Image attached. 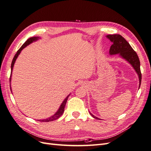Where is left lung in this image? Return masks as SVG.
<instances>
[{
    "label": "left lung",
    "instance_id": "obj_1",
    "mask_svg": "<svg viewBox=\"0 0 151 151\" xmlns=\"http://www.w3.org/2000/svg\"><path fill=\"white\" fill-rule=\"evenodd\" d=\"M106 37L112 42V45L109 48V54L116 55L119 53L120 56L130 63L134 67L139 78V88L141 84L142 74L140 72V63L137 54L132 48L130 45L127 42L126 40L120 35H108ZM91 115L95 119L99 120L96 116L92 115L90 112Z\"/></svg>",
    "mask_w": 151,
    "mask_h": 151
}]
</instances>
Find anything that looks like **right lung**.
<instances>
[{
    "instance_id": "1",
    "label": "right lung",
    "mask_w": 151,
    "mask_h": 151,
    "mask_svg": "<svg viewBox=\"0 0 151 151\" xmlns=\"http://www.w3.org/2000/svg\"><path fill=\"white\" fill-rule=\"evenodd\" d=\"M39 37H36V36H35V37H31L29 39L27 40L26 42L22 45V47L17 50V53H16L15 56L14 57L13 59H12V63H11V77H10V83H11V75H12V69H13V67H14V63L16 60V59L18 57V55L20 54L21 50L23 49L24 48H25L26 46H28V45H29L30 43H33V42H35V41H36L37 40H38ZM11 86V84H10ZM10 88H11V86H10ZM69 95H68L67 98L64 99V101H63V103H62V104L60 105V108H59V109H58V111L54 114V115L52 116H50V118H47V119H43V120H38V121L40 122H52V121H53V120H57L58 118H59V117H60V116L62 115L63 111H64V108H65V106L66 104V103H67V101L68 99V98L69 97Z\"/></svg>"
}]
</instances>
